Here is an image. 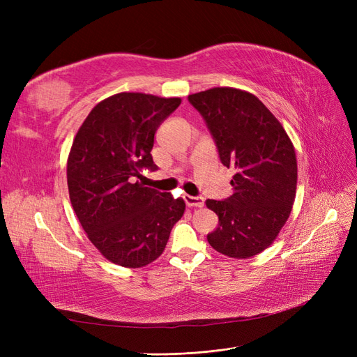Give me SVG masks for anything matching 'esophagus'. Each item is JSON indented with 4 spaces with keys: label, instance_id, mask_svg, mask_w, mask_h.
Listing matches in <instances>:
<instances>
[{
    "label": "esophagus",
    "instance_id": "1",
    "mask_svg": "<svg viewBox=\"0 0 357 357\" xmlns=\"http://www.w3.org/2000/svg\"><path fill=\"white\" fill-rule=\"evenodd\" d=\"M188 204V207H204V198L201 197H190V195H185L183 197Z\"/></svg>",
    "mask_w": 357,
    "mask_h": 357
}]
</instances>
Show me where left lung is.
Wrapping results in <instances>:
<instances>
[{
  "label": "left lung",
  "instance_id": "1",
  "mask_svg": "<svg viewBox=\"0 0 357 357\" xmlns=\"http://www.w3.org/2000/svg\"><path fill=\"white\" fill-rule=\"evenodd\" d=\"M189 101L207 122L222 164L235 169L232 195L205 201L219 215V226L207 240L225 256H256L275 241L295 202L294 143L278 119L250 92L211 88L189 95Z\"/></svg>",
  "mask_w": 357,
  "mask_h": 357
}]
</instances>
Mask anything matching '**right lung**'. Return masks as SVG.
Returning a JSON list of instances; mask_svg holds the SVG:
<instances>
[{
    "instance_id": "right-lung-1",
    "label": "right lung",
    "mask_w": 357,
    "mask_h": 357,
    "mask_svg": "<svg viewBox=\"0 0 357 357\" xmlns=\"http://www.w3.org/2000/svg\"><path fill=\"white\" fill-rule=\"evenodd\" d=\"M181 104L121 92L96 104L73 139L67 183L73 210L91 243L116 265L142 268L165 250L186 204L144 188L139 169L155 171L150 152L159 125Z\"/></svg>"
}]
</instances>
